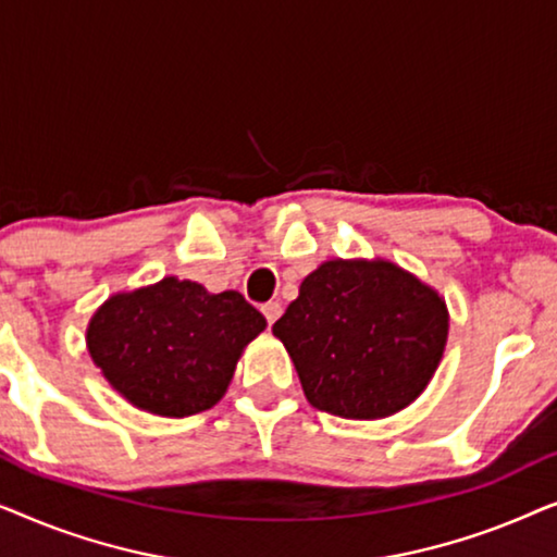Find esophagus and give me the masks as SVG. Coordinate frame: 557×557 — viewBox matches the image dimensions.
Listing matches in <instances>:
<instances>
[{"mask_svg":"<svg viewBox=\"0 0 557 557\" xmlns=\"http://www.w3.org/2000/svg\"><path fill=\"white\" fill-rule=\"evenodd\" d=\"M261 311H263L265 322L273 324V322H276V319L281 317V311H284V309H281V304H278V301H269V304H263Z\"/></svg>","mask_w":557,"mask_h":557,"instance_id":"esophagus-1","label":"esophagus"}]
</instances>
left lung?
I'll return each mask as SVG.
<instances>
[{"instance_id": "1", "label": "left lung", "mask_w": 557, "mask_h": 557, "mask_svg": "<svg viewBox=\"0 0 557 557\" xmlns=\"http://www.w3.org/2000/svg\"><path fill=\"white\" fill-rule=\"evenodd\" d=\"M273 337L311 406L377 421L408 408L436 375L448 309L436 288L387 258H332L301 281Z\"/></svg>"}]
</instances>
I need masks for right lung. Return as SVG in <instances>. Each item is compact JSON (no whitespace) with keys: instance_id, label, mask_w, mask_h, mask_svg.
I'll return each mask as SVG.
<instances>
[{"instance_id":"obj_1","label":"right lung","mask_w":557,"mask_h":557,"mask_svg":"<svg viewBox=\"0 0 557 557\" xmlns=\"http://www.w3.org/2000/svg\"><path fill=\"white\" fill-rule=\"evenodd\" d=\"M263 330L265 317L238 292L210 294L197 281L164 276L109 296L90 317L86 347L134 408L185 418L223 398L243 349Z\"/></svg>"}]
</instances>
